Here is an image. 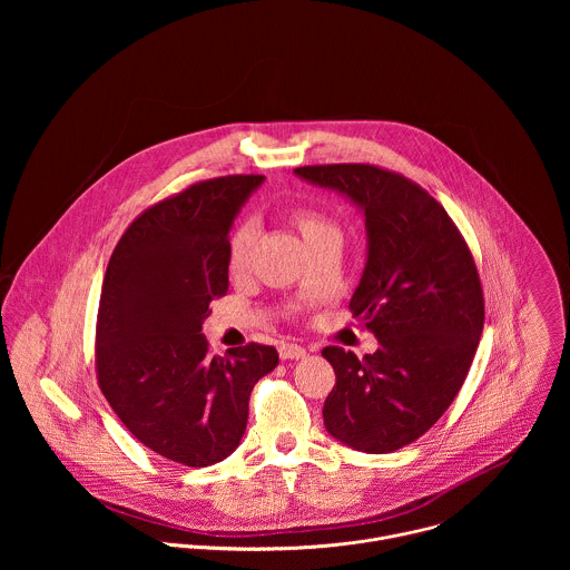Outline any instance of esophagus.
Masks as SVG:
<instances>
[{
	"label": "esophagus",
	"mask_w": 570,
	"mask_h": 570,
	"mask_svg": "<svg viewBox=\"0 0 570 570\" xmlns=\"http://www.w3.org/2000/svg\"><path fill=\"white\" fill-rule=\"evenodd\" d=\"M278 355H281V360H303V357L307 355V351H305L303 346H298V344L283 342V344L278 346Z\"/></svg>",
	"instance_id": "1"
}]
</instances>
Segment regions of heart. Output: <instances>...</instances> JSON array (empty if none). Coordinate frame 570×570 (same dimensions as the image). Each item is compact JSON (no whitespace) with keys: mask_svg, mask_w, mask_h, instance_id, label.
<instances>
[{"mask_svg":"<svg viewBox=\"0 0 570 570\" xmlns=\"http://www.w3.org/2000/svg\"><path fill=\"white\" fill-rule=\"evenodd\" d=\"M292 226L298 230L303 244L307 245V249H316L318 245L326 244V242H340V228L325 217L318 210L312 208H298L289 215ZM256 239H258V230L254 224H242L233 239H230V247H228V263L230 269L235 274H244L252 263L254 256V247H256Z\"/></svg>","mask_w":570,"mask_h":570,"instance_id":"obj_1","label":"heart"}]
</instances>
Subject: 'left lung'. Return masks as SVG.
Wrapping results in <instances>:
<instances>
[{"instance_id": "obj_1", "label": "left lung", "mask_w": 570, "mask_h": 570, "mask_svg": "<svg viewBox=\"0 0 570 570\" xmlns=\"http://www.w3.org/2000/svg\"><path fill=\"white\" fill-rule=\"evenodd\" d=\"M307 184L344 195L364 215L366 263L351 309L380 346L362 360L340 346L326 432L366 454L400 450L459 395L483 323V287L461 233L421 186L371 164L301 166Z\"/></svg>"}]
</instances>
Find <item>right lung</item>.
<instances>
[{"instance_id":"right-lung-1","label":"right lung","mask_w":570,"mask_h":570,"mask_svg":"<svg viewBox=\"0 0 570 570\" xmlns=\"http://www.w3.org/2000/svg\"><path fill=\"white\" fill-rule=\"evenodd\" d=\"M263 175L193 184L145 210L116 245L96 325L98 384L149 450L188 468L230 456L247 425L254 384L278 364L274 346L210 357L202 333L228 292L235 217Z\"/></svg>"}]
</instances>
